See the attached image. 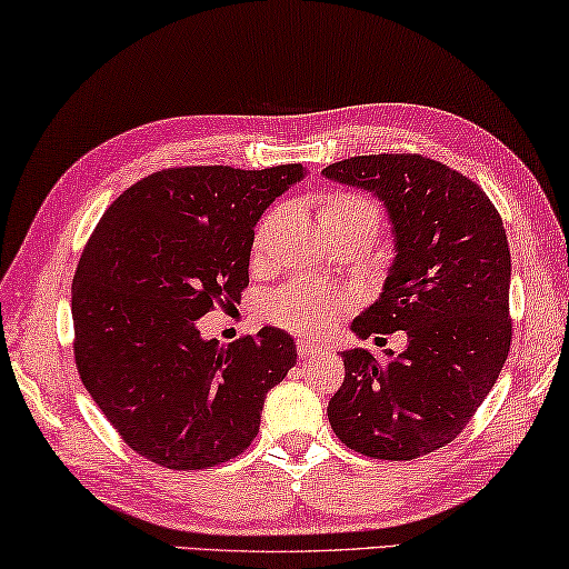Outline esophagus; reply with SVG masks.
<instances>
[{
  "instance_id": "obj_1",
  "label": "esophagus",
  "mask_w": 569,
  "mask_h": 569,
  "mask_svg": "<svg viewBox=\"0 0 569 569\" xmlns=\"http://www.w3.org/2000/svg\"><path fill=\"white\" fill-rule=\"evenodd\" d=\"M322 348L315 346V342H307V340H297V356L300 358H315V356H322Z\"/></svg>"
}]
</instances>
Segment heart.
Returning <instances> with one entry per match:
<instances>
[{"mask_svg":"<svg viewBox=\"0 0 569 569\" xmlns=\"http://www.w3.org/2000/svg\"><path fill=\"white\" fill-rule=\"evenodd\" d=\"M318 219L325 231L358 229L372 239L380 227V211L370 199L352 191H325L318 199ZM267 221L257 227L254 247L262 241ZM346 297L328 287L292 282L267 297V318L297 335H322L340 318Z\"/></svg>","mask_w":569,"mask_h":569,"instance_id":"b5f03b06","label":"heart"}]
</instances>
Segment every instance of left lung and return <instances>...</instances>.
I'll return each mask as SVG.
<instances>
[{
    "mask_svg": "<svg viewBox=\"0 0 569 569\" xmlns=\"http://www.w3.org/2000/svg\"><path fill=\"white\" fill-rule=\"evenodd\" d=\"M322 173L376 193L396 231L398 254L383 295L352 320V332L362 340L408 335L398 358L342 352L346 380L328 403L330 426L362 456L411 461L451 443L505 368L507 231L481 186L433 158L356 156Z\"/></svg>",
    "mask_w": 569,
    "mask_h": 569,
    "instance_id": "8db88e82",
    "label": "left lung"
}]
</instances>
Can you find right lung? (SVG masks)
<instances>
[{"label": "right lung", "instance_id": "1", "mask_svg": "<svg viewBox=\"0 0 569 569\" xmlns=\"http://www.w3.org/2000/svg\"><path fill=\"white\" fill-rule=\"evenodd\" d=\"M300 179V163L156 171L110 203L82 249L74 366L120 439L158 467L197 471L239 456L297 362L282 330L219 346L197 320L241 300L254 223Z\"/></svg>", "mask_w": 569, "mask_h": 569}]
</instances>
